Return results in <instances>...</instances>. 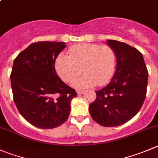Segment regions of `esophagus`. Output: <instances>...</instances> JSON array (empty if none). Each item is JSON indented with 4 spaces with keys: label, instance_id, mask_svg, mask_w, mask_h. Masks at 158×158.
Here are the masks:
<instances>
[{
    "label": "esophagus",
    "instance_id": "esophagus-1",
    "mask_svg": "<svg viewBox=\"0 0 158 158\" xmlns=\"http://www.w3.org/2000/svg\"><path fill=\"white\" fill-rule=\"evenodd\" d=\"M84 93V91H82V90H77V94L79 95H81V94H82V93Z\"/></svg>",
    "mask_w": 158,
    "mask_h": 158
}]
</instances>
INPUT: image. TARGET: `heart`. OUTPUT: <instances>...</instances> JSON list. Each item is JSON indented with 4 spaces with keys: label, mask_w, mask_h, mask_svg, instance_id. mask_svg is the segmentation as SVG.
Here are the masks:
<instances>
[{
    "label": "heart",
    "mask_w": 158,
    "mask_h": 158,
    "mask_svg": "<svg viewBox=\"0 0 158 158\" xmlns=\"http://www.w3.org/2000/svg\"><path fill=\"white\" fill-rule=\"evenodd\" d=\"M116 67V54L113 48L98 44H81L73 46L69 55L61 54L56 61L59 77L65 82H74L78 88H88L97 84L104 85L113 78Z\"/></svg>",
    "instance_id": "obj_1"
}]
</instances>
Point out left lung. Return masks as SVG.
Listing matches in <instances>:
<instances>
[{
    "instance_id": "8db88e82",
    "label": "left lung",
    "mask_w": 158,
    "mask_h": 158,
    "mask_svg": "<svg viewBox=\"0 0 158 158\" xmlns=\"http://www.w3.org/2000/svg\"><path fill=\"white\" fill-rule=\"evenodd\" d=\"M116 54V73L110 83L96 91L89 107L93 120L103 127H116L131 120L141 108L147 93L148 72L141 53L134 47L107 40Z\"/></svg>"
}]
</instances>
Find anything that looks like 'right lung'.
Instances as JSON below:
<instances>
[{
  "label": "right lung",
  "instance_id": "right-lung-1",
  "mask_svg": "<svg viewBox=\"0 0 158 158\" xmlns=\"http://www.w3.org/2000/svg\"><path fill=\"white\" fill-rule=\"evenodd\" d=\"M65 47L61 42H35L14 61L10 73L14 101L21 116L36 127L52 129L65 123L71 100L77 96L55 69Z\"/></svg>",
  "mask_w": 158,
  "mask_h": 158
}]
</instances>
